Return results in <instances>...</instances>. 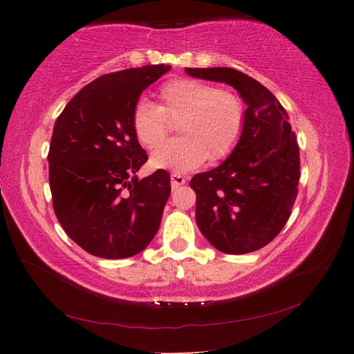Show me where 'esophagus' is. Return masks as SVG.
<instances>
[{"label": "esophagus", "instance_id": "esophagus-1", "mask_svg": "<svg viewBox=\"0 0 354 354\" xmlns=\"http://www.w3.org/2000/svg\"><path fill=\"white\" fill-rule=\"evenodd\" d=\"M170 181H171V189H178V187H181L185 184V178L181 175H171L170 176Z\"/></svg>", "mask_w": 354, "mask_h": 354}]
</instances>
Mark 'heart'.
I'll return each mask as SVG.
<instances>
[{
	"mask_svg": "<svg viewBox=\"0 0 354 354\" xmlns=\"http://www.w3.org/2000/svg\"><path fill=\"white\" fill-rule=\"evenodd\" d=\"M160 106L140 99L132 111V129L140 145L152 149L165 138L170 121L178 122L183 138L166 142L150 155L156 169L190 171L207 158L222 160L232 152L245 123L240 97L207 82L175 79L160 89Z\"/></svg>",
	"mask_w": 354,
	"mask_h": 354,
	"instance_id": "heart-1",
	"label": "heart"
}]
</instances>
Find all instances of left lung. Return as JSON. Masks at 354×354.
<instances>
[{
    "instance_id": "left-lung-1",
    "label": "left lung",
    "mask_w": 354,
    "mask_h": 354,
    "mask_svg": "<svg viewBox=\"0 0 354 354\" xmlns=\"http://www.w3.org/2000/svg\"><path fill=\"white\" fill-rule=\"evenodd\" d=\"M185 73L232 86L246 104L243 131L230 156L190 181L198 227L225 254L257 251L283 230L297 199L299 149L288 114L268 88L237 70Z\"/></svg>"
}]
</instances>
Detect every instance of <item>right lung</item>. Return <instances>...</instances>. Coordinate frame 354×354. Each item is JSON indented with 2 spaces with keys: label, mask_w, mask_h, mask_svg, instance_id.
<instances>
[{
  "label": "right lung",
  "mask_w": 354,
  "mask_h": 354,
  "mask_svg": "<svg viewBox=\"0 0 354 354\" xmlns=\"http://www.w3.org/2000/svg\"><path fill=\"white\" fill-rule=\"evenodd\" d=\"M171 68L146 65L95 79L66 104L48 152L53 208L66 234L95 257L127 259L152 242L170 175L138 179L147 161L132 129L141 93Z\"/></svg>",
  "instance_id": "right-lung-1"
}]
</instances>
